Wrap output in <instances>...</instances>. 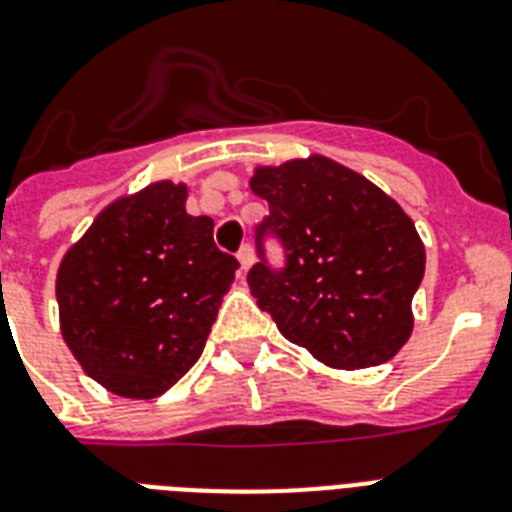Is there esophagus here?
I'll return each instance as SVG.
<instances>
[{
    "mask_svg": "<svg viewBox=\"0 0 512 512\" xmlns=\"http://www.w3.org/2000/svg\"><path fill=\"white\" fill-rule=\"evenodd\" d=\"M236 257H239V265H242V270H247L249 265H252V260H255V255H252V247H249V244H242V249L236 252Z\"/></svg>",
    "mask_w": 512,
    "mask_h": 512,
    "instance_id": "esophagus-1",
    "label": "esophagus"
}]
</instances>
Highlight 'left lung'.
Listing matches in <instances>:
<instances>
[{"label":"left lung","mask_w":512,"mask_h":512,"mask_svg":"<svg viewBox=\"0 0 512 512\" xmlns=\"http://www.w3.org/2000/svg\"><path fill=\"white\" fill-rule=\"evenodd\" d=\"M249 184L270 210L255 229L260 263L247 273L257 307L328 367L393 359L414 328L411 299L427 260L401 205L322 156L257 169ZM268 238L284 249L281 269L269 265Z\"/></svg>","instance_id":"1"}]
</instances>
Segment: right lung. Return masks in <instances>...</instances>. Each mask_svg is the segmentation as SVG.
Masks as SVG:
<instances>
[{"label": "right lung", "instance_id": "1", "mask_svg": "<svg viewBox=\"0 0 512 512\" xmlns=\"http://www.w3.org/2000/svg\"><path fill=\"white\" fill-rule=\"evenodd\" d=\"M184 200V184L171 182L122 197L59 265L64 341L124 398H156L190 372L239 268L213 242V221L190 216Z\"/></svg>", "mask_w": 512, "mask_h": 512}]
</instances>
